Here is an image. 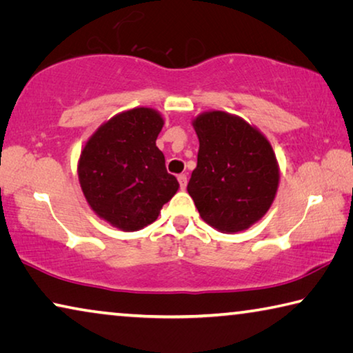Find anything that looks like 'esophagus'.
<instances>
[{
  "mask_svg": "<svg viewBox=\"0 0 353 353\" xmlns=\"http://www.w3.org/2000/svg\"><path fill=\"white\" fill-rule=\"evenodd\" d=\"M178 183H180V188L181 189H186V186H188V176L184 175V173H181V175H178Z\"/></svg>",
  "mask_w": 353,
  "mask_h": 353,
  "instance_id": "obj_1",
  "label": "esophagus"
}]
</instances>
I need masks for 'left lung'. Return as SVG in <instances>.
Returning a JSON list of instances; mask_svg holds the SVG:
<instances>
[{
  "instance_id": "left-lung-1",
  "label": "left lung",
  "mask_w": 353,
  "mask_h": 353,
  "mask_svg": "<svg viewBox=\"0 0 353 353\" xmlns=\"http://www.w3.org/2000/svg\"><path fill=\"white\" fill-rule=\"evenodd\" d=\"M200 147L188 184L200 217L222 233L256 223L274 203L280 169L270 142L238 115L208 111L194 119Z\"/></svg>"
}]
</instances>
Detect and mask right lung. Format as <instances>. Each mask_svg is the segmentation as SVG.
<instances>
[{"label": "right lung", "instance_id": "right-lung-1", "mask_svg": "<svg viewBox=\"0 0 353 353\" xmlns=\"http://www.w3.org/2000/svg\"><path fill=\"white\" fill-rule=\"evenodd\" d=\"M163 126L158 111L132 108L103 123L81 150L78 178L84 197L115 228L147 227L180 188L156 147Z\"/></svg>", "mask_w": 353, "mask_h": 353}]
</instances>
